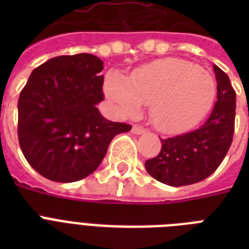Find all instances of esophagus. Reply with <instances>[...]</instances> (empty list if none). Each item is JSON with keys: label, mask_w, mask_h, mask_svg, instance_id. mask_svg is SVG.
<instances>
[{"label": "esophagus", "mask_w": 249, "mask_h": 249, "mask_svg": "<svg viewBox=\"0 0 249 249\" xmlns=\"http://www.w3.org/2000/svg\"><path fill=\"white\" fill-rule=\"evenodd\" d=\"M146 132V129L142 128V126H140V125H133L132 128V133H134V134H142V133Z\"/></svg>", "instance_id": "34e87169"}]
</instances>
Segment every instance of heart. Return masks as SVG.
<instances>
[{
  "mask_svg": "<svg viewBox=\"0 0 249 249\" xmlns=\"http://www.w3.org/2000/svg\"><path fill=\"white\" fill-rule=\"evenodd\" d=\"M105 89L121 116H137L150 105L152 124L161 132L196 124L212 107L217 90L212 73L177 58L142 66L129 80L111 73Z\"/></svg>",
  "mask_w": 249,
  "mask_h": 249,
  "instance_id": "heart-1",
  "label": "heart"
}]
</instances>
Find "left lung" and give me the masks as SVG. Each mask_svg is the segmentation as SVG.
Masks as SVG:
<instances>
[{
	"label": "left lung",
	"mask_w": 249,
	"mask_h": 249,
	"mask_svg": "<svg viewBox=\"0 0 249 249\" xmlns=\"http://www.w3.org/2000/svg\"><path fill=\"white\" fill-rule=\"evenodd\" d=\"M217 101L204 124L191 132L160 138L161 150L146 160L148 174L169 186L200 182L218 168L231 146L235 126V90L214 64Z\"/></svg>",
	"instance_id": "8db88e82"
}]
</instances>
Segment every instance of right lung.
Here are the masks:
<instances>
[{
  "mask_svg": "<svg viewBox=\"0 0 249 249\" xmlns=\"http://www.w3.org/2000/svg\"><path fill=\"white\" fill-rule=\"evenodd\" d=\"M103 62L91 54L55 56L35 68L18 101L23 155L48 179L80 181L97 169L115 136L132 125L102 116Z\"/></svg>",
  "mask_w": 249,
  "mask_h": 249,
  "instance_id": "obj_1",
  "label": "right lung"
}]
</instances>
